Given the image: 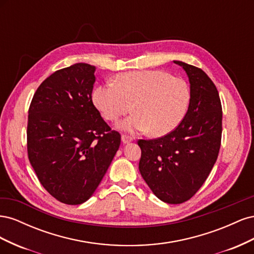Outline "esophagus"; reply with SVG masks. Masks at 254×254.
Here are the masks:
<instances>
[{"mask_svg":"<svg viewBox=\"0 0 254 254\" xmlns=\"http://www.w3.org/2000/svg\"><path fill=\"white\" fill-rule=\"evenodd\" d=\"M131 141H133V137L130 136V135H127V134H123L122 135V142L124 144H128Z\"/></svg>","mask_w":254,"mask_h":254,"instance_id":"34e87169","label":"esophagus"}]
</instances>
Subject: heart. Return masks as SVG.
Wrapping results in <instances>:
<instances>
[{
    "label": "heart",
    "instance_id": "heart-1",
    "mask_svg": "<svg viewBox=\"0 0 254 254\" xmlns=\"http://www.w3.org/2000/svg\"><path fill=\"white\" fill-rule=\"evenodd\" d=\"M106 120L117 121L132 109L134 113L118 127L129 132L149 131L153 135L172 132L184 119L190 105L188 83L161 70L120 74L115 83L97 87L92 95Z\"/></svg>",
    "mask_w": 254,
    "mask_h": 254
}]
</instances>
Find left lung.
I'll list each match as a JSON object with an SVG mask.
<instances>
[{
	"instance_id": "8db88e82",
	"label": "left lung",
	"mask_w": 254,
	"mask_h": 254,
	"mask_svg": "<svg viewBox=\"0 0 254 254\" xmlns=\"http://www.w3.org/2000/svg\"><path fill=\"white\" fill-rule=\"evenodd\" d=\"M186 71L190 99L186 117L174 131L140 140L139 170L160 200L178 204L201 188L216 162L221 141L222 111L218 91L201 68L175 60Z\"/></svg>"
}]
</instances>
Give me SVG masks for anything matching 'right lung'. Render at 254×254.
Listing matches in <instances>:
<instances>
[{
	"mask_svg": "<svg viewBox=\"0 0 254 254\" xmlns=\"http://www.w3.org/2000/svg\"><path fill=\"white\" fill-rule=\"evenodd\" d=\"M95 70L80 63L53 73L28 110L29 162L43 188L65 204L93 195L121 144L92 102Z\"/></svg>",
	"mask_w": 254,
	"mask_h": 254,
	"instance_id": "1",
	"label": "right lung"
}]
</instances>
